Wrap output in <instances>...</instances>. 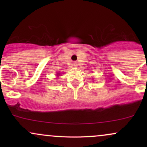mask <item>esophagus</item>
I'll return each mask as SVG.
<instances>
[{
  "mask_svg": "<svg viewBox=\"0 0 147 147\" xmlns=\"http://www.w3.org/2000/svg\"><path fill=\"white\" fill-rule=\"evenodd\" d=\"M73 64H74V66H77V62H74Z\"/></svg>",
  "mask_w": 147,
  "mask_h": 147,
  "instance_id": "esophagus-1",
  "label": "esophagus"
}]
</instances>
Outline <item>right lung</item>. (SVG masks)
Instances as JSON below:
<instances>
[{
	"label": "right lung",
	"instance_id": "1",
	"mask_svg": "<svg viewBox=\"0 0 147 147\" xmlns=\"http://www.w3.org/2000/svg\"><path fill=\"white\" fill-rule=\"evenodd\" d=\"M57 76H58V75H57Z\"/></svg>",
	"mask_w": 147,
	"mask_h": 147
}]
</instances>
